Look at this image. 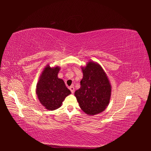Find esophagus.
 Masks as SVG:
<instances>
[{"instance_id": "1", "label": "esophagus", "mask_w": 151, "mask_h": 151, "mask_svg": "<svg viewBox=\"0 0 151 151\" xmlns=\"http://www.w3.org/2000/svg\"><path fill=\"white\" fill-rule=\"evenodd\" d=\"M69 89L70 90V91H71L72 93H74V92H75V88L73 87V86H70V87L69 88Z\"/></svg>"}]
</instances>
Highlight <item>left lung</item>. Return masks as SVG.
Returning <instances> with one entry per match:
<instances>
[{"instance_id":"8db88e82","label":"left lung","mask_w":151,"mask_h":151,"mask_svg":"<svg viewBox=\"0 0 151 151\" xmlns=\"http://www.w3.org/2000/svg\"><path fill=\"white\" fill-rule=\"evenodd\" d=\"M81 88L75 92L80 107L89 115L100 114L110 103L111 86L106 73L97 62L89 60L82 67Z\"/></svg>"}]
</instances>
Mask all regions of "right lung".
Wrapping results in <instances>:
<instances>
[{"mask_svg": "<svg viewBox=\"0 0 151 151\" xmlns=\"http://www.w3.org/2000/svg\"><path fill=\"white\" fill-rule=\"evenodd\" d=\"M60 67H51L47 64L39 77L36 93L40 103L48 110L59 108L66 97L71 93L62 79L58 77Z\"/></svg>", "mask_w": 151, "mask_h": 151, "instance_id": "right-lung-1", "label": "right lung"}]
</instances>
